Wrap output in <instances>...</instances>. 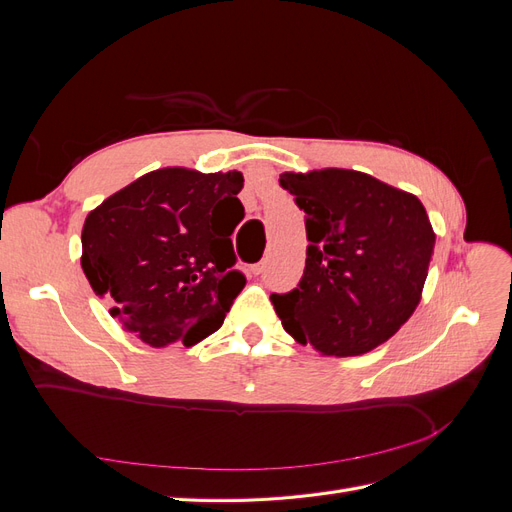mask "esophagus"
Segmentation results:
<instances>
[{
  "label": "esophagus",
  "mask_w": 512,
  "mask_h": 512,
  "mask_svg": "<svg viewBox=\"0 0 512 512\" xmlns=\"http://www.w3.org/2000/svg\"><path fill=\"white\" fill-rule=\"evenodd\" d=\"M262 271H265V262H256V265H252L254 275H262Z\"/></svg>",
  "instance_id": "34e87169"
}]
</instances>
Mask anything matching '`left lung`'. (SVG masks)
I'll list each match as a JSON object with an SVG mask.
<instances>
[{"label": "left lung", "instance_id": "8db88e82", "mask_svg": "<svg viewBox=\"0 0 512 512\" xmlns=\"http://www.w3.org/2000/svg\"><path fill=\"white\" fill-rule=\"evenodd\" d=\"M280 185L305 211L309 241L297 288L271 294L282 327L322 354L380 346L421 301L436 245L423 203L344 168L284 173Z\"/></svg>", "mask_w": 512, "mask_h": 512}]
</instances>
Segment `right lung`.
<instances>
[{
  "mask_svg": "<svg viewBox=\"0 0 512 512\" xmlns=\"http://www.w3.org/2000/svg\"><path fill=\"white\" fill-rule=\"evenodd\" d=\"M243 175L162 168L91 211L81 265L111 316L151 346L215 333L245 286L232 232Z\"/></svg>",
  "mask_w": 512,
  "mask_h": 512,
  "instance_id": "right-lung-1",
  "label": "right lung"
}]
</instances>
